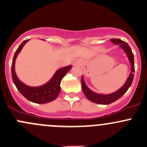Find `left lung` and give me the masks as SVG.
I'll return each mask as SVG.
<instances>
[{"label":"left lung","mask_w":147,"mask_h":147,"mask_svg":"<svg viewBox=\"0 0 147 147\" xmlns=\"http://www.w3.org/2000/svg\"><path fill=\"white\" fill-rule=\"evenodd\" d=\"M111 40L115 45H120L121 47L125 51L129 61H130L131 66V72L130 73V75L128 78L124 85L122 88H121L119 90L116 91V92H113L112 94H109V95H101V94H98L92 92L86 86L85 82H84L83 78H81L82 91H83V93L85 94L86 98L90 101H92V102H96L98 104H102V105H108V104L112 103V102H115L118 99H119L121 97L123 96L126 93V91L128 90L131 85L132 81H133L134 79V74L135 70L134 59V54L132 53L131 49L130 48V47L129 46V45L126 42H123V41L119 39H111Z\"/></svg>","instance_id":"1"}]
</instances>
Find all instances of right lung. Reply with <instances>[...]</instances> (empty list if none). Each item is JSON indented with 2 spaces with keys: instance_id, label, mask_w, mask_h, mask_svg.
<instances>
[{
  "instance_id": "right-lung-1",
  "label": "right lung",
  "mask_w": 147,
  "mask_h": 147,
  "mask_svg": "<svg viewBox=\"0 0 147 147\" xmlns=\"http://www.w3.org/2000/svg\"><path fill=\"white\" fill-rule=\"evenodd\" d=\"M28 41V39L24 41L15 52L13 59L12 65H11V74H12L13 81L16 87L20 92V93L31 102L41 104L51 102V101L56 99L57 97L59 95L61 90V80L65 77V75L70 70L72 66L69 65V66L65 67L58 69L55 72V75L52 77V79L47 83L42 85V86L29 87L24 85L18 80L16 75L14 64H15V60L17 55L21 50L24 45Z\"/></svg>"
}]
</instances>
